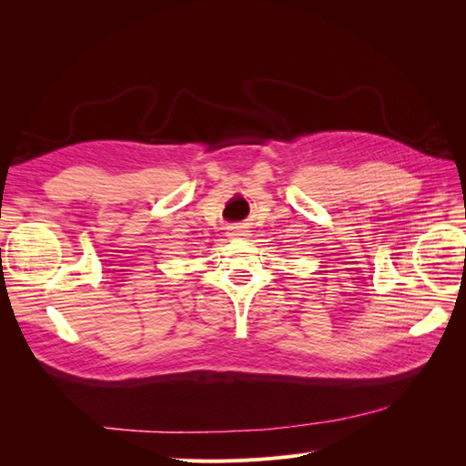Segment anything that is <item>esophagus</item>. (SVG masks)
Returning a JSON list of instances; mask_svg holds the SVG:
<instances>
[{
    "instance_id": "34e87169",
    "label": "esophagus",
    "mask_w": 466,
    "mask_h": 466,
    "mask_svg": "<svg viewBox=\"0 0 466 466\" xmlns=\"http://www.w3.org/2000/svg\"><path fill=\"white\" fill-rule=\"evenodd\" d=\"M229 237H247V231L245 229H241V228H231L229 229Z\"/></svg>"
}]
</instances>
